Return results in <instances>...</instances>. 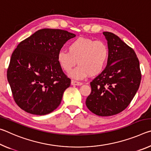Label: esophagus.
<instances>
[{
  "mask_svg": "<svg viewBox=\"0 0 151 151\" xmlns=\"http://www.w3.org/2000/svg\"><path fill=\"white\" fill-rule=\"evenodd\" d=\"M71 85H75V86H81V85H83V83H81V82L72 81H71Z\"/></svg>",
  "mask_w": 151,
  "mask_h": 151,
  "instance_id": "esophagus-1",
  "label": "esophagus"
}]
</instances>
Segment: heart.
<instances>
[{
  "instance_id": "b5f03b06",
  "label": "heart",
  "mask_w": 151,
  "mask_h": 151,
  "mask_svg": "<svg viewBox=\"0 0 151 151\" xmlns=\"http://www.w3.org/2000/svg\"><path fill=\"white\" fill-rule=\"evenodd\" d=\"M68 51L58 52L57 62L66 73L70 72L77 62L78 66L69 76L78 80L100 74L105 68L109 54L105 42L84 37L73 40L68 46Z\"/></svg>"
}]
</instances>
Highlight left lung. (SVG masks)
Here are the masks:
<instances>
[{
    "label": "left lung",
    "mask_w": 151,
    "mask_h": 151,
    "mask_svg": "<svg viewBox=\"0 0 151 151\" xmlns=\"http://www.w3.org/2000/svg\"><path fill=\"white\" fill-rule=\"evenodd\" d=\"M103 35L109 48L107 65L91 83V93L86 105L96 115L109 116L129 106L139 88L141 73L134 50L113 33Z\"/></svg>",
    "instance_id": "left-lung-1"
}]
</instances>
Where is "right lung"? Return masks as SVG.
<instances>
[{"instance_id":"1","label":"right lung","mask_w":151,"mask_h":151,"mask_svg":"<svg viewBox=\"0 0 151 151\" xmlns=\"http://www.w3.org/2000/svg\"><path fill=\"white\" fill-rule=\"evenodd\" d=\"M75 37L66 30L43 29L18 45L11 56L7 79L20 109L45 115L59 106L70 79L58 65L57 54Z\"/></svg>"}]
</instances>
